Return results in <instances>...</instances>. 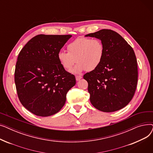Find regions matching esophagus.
I'll use <instances>...</instances> for the list:
<instances>
[{"label":"esophagus","mask_w":153,"mask_h":153,"mask_svg":"<svg viewBox=\"0 0 153 153\" xmlns=\"http://www.w3.org/2000/svg\"><path fill=\"white\" fill-rule=\"evenodd\" d=\"M82 78V77L81 76H76V79L77 81H80V80H81Z\"/></svg>","instance_id":"esophagus-1"}]
</instances>
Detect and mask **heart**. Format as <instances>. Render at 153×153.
I'll return each instance as SVG.
<instances>
[{
  "mask_svg": "<svg viewBox=\"0 0 153 153\" xmlns=\"http://www.w3.org/2000/svg\"><path fill=\"white\" fill-rule=\"evenodd\" d=\"M68 51H60L58 59L61 65L70 70L76 61L77 62L71 71L72 73H80L85 70L89 71L97 69L104 56V46L101 40L80 37L68 45Z\"/></svg>",
  "mask_w": 153,
  "mask_h": 153,
  "instance_id": "b5f03b06",
  "label": "heart"
}]
</instances>
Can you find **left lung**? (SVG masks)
Masks as SVG:
<instances>
[{
  "instance_id": "obj_1",
  "label": "left lung",
  "mask_w": 153,
  "mask_h": 153,
  "mask_svg": "<svg viewBox=\"0 0 153 153\" xmlns=\"http://www.w3.org/2000/svg\"><path fill=\"white\" fill-rule=\"evenodd\" d=\"M85 36L101 40L104 56L100 66L86 73L92 105L99 110L113 112L131 100L138 82V66L133 48L117 32L102 29Z\"/></svg>"
}]
</instances>
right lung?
I'll return each instance as SVG.
<instances>
[{"instance_id":"1","label":"right lung","mask_w":153,"mask_h":153,"mask_svg":"<svg viewBox=\"0 0 153 153\" xmlns=\"http://www.w3.org/2000/svg\"><path fill=\"white\" fill-rule=\"evenodd\" d=\"M72 35H38L20 51L15 71L19 99L37 116L53 115L62 108L69 90L76 84L73 74L61 65L58 53Z\"/></svg>"}]
</instances>
